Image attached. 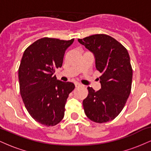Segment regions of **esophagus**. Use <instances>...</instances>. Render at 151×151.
Wrapping results in <instances>:
<instances>
[{"label": "esophagus", "mask_w": 151, "mask_h": 151, "mask_svg": "<svg viewBox=\"0 0 151 151\" xmlns=\"http://www.w3.org/2000/svg\"><path fill=\"white\" fill-rule=\"evenodd\" d=\"M81 84H80V83H79V82H76L75 83V86L76 87H77V86H81Z\"/></svg>", "instance_id": "esophagus-1"}]
</instances>
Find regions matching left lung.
I'll use <instances>...</instances> for the list:
<instances>
[{
	"mask_svg": "<svg viewBox=\"0 0 151 151\" xmlns=\"http://www.w3.org/2000/svg\"><path fill=\"white\" fill-rule=\"evenodd\" d=\"M92 52L101 89L96 91L87 87L88 96L83 101L86 116L93 122H108L121 113L131 90L133 70L127 50L120 42L105 34L78 39Z\"/></svg>",
	"mask_w": 151,
	"mask_h": 151,
	"instance_id": "left-lung-1",
	"label": "left lung"
}]
</instances>
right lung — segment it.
<instances>
[{
	"instance_id": "right-lung-1",
	"label": "right lung",
	"mask_w": 151,
	"mask_h": 151,
	"mask_svg": "<svg viewBox=\"0 0 151 151\" xmlns=\"http://www.w3.org/2000/svg\"><path fill=\"white\" fill-rule=\"evenodd\" d=\"M73 42L43 37L27 47L22 55L18 69L20 95L32 119L44 126H54L62 120L66 101L75 87L54 75Z\"/></svg>"
}]
</instances>
